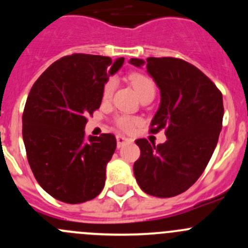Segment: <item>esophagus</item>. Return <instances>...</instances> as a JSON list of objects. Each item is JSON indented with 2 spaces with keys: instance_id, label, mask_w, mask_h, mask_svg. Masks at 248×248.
<instances>
[{
  "instance_id": "34e87169",
  "label": "esophagus",
  "mask_w": 248,
  "mask_h": 248,
  "mask_svg": "<svg viewBox=\"0 0 248 248\" xmlns=\"http://www.w3.org/2000/svg\"><path fill=\"white\" fill-rule=\"evenodd\" d=\"M116 142H117V147H121V146H124V144H128V142H131V139H128V138H126V137L119 134V136H116Z\"/></svg>"
}]
</instances>
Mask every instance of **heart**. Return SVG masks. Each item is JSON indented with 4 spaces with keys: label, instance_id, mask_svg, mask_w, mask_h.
Returning a JSON list of instances; mask_svg holds the SVG:
<instances>
[{
    "label": "heart",
    "instance_id": "b5f03b06",
    "mask_svg": "<svg viewBox=\"0 0 248 248\" xmlns=\"http://www.w3.org/2000/svg\"><path fill=\"white\" fill-rule=\"evenodd\" d=\"M129 81H131L132 86H133L134 91L137 92L139 98L144 94L149 93V92H154L155 93V82L149 77L142 76V74H131ZM115 86H116L115 79H110L106 82V85L103 86V91H102V97H103L104 101H108V99L111 98ZM137 122H138V119L133 116H128V115H121L116 119L117 126L126 132L132 131L133 127L137 124Z\"/></svg>",
    "mask_w": 248,
    "mask_h": 248
}]
</instances>
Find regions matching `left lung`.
<instances>
[{"label": "left lung", "mask_w": 248, "mask_h": 248, "mask_svg": "<svg viewBox=\"0 0 248 248\" xmlns=\"http://www.w3.org/2000/svg\"><path fill=\"white\" fill-rule=\"evenodd\" d=\"M161 91V103L151 132L166 128L167 141L150 144L138 139L140 157L133 171L139 187L150 196L170 198L187 191L202 174L218 141L223 98L202 71L175 57L131 59Z\"/></svg>", "instance_id": "left-lung-1"}]
</instances>
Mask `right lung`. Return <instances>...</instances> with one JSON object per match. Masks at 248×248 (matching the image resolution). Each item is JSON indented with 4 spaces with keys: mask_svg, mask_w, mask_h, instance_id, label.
Instances as JSON below:
<instances>
[{
    "mask_svg": "<svg viewBox=\"0 0 248 248\" xmlns=\"http://www.w3.org/2000/svg\"><path fill=\"white\" fill-rule=\"evenodd\" d=\"M124 59L73 54L57 60L37 79L22 114L27 159L42 188L60 202L96 198L116 149L112 134L85 138L87 115L102 103L109 77Z\"/></svg>",
    "mask_w": 248,
    "mask_h": 248,
    "instance_id": "obj_1",
    "label": "right lung"
}]
</instances>
